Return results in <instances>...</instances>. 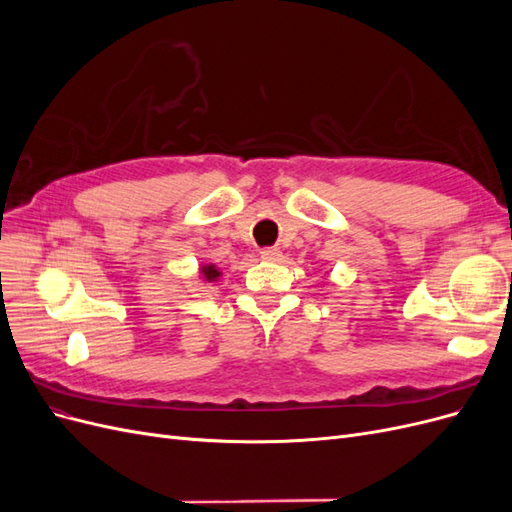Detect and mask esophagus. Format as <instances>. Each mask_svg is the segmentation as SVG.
Instances as JSON below:
<instances>
[{
  "label": "esophagus",
  "mask_w": 512,
  "mask_h": 512,
  "mask_svg": "<svg viewBox=\"0 0 512 512\" xmlns=\"http://www.w3.org/2000/svg\"><path fill=\"white\" fill-rule=\"evenodd\" d=\"M260 256H262V260H269V262H275V260H280L282 252H280V250H277V247H262V250H260Z\"/></svg>",
  "instance_id": "esophagus-1"
}]
</instances>
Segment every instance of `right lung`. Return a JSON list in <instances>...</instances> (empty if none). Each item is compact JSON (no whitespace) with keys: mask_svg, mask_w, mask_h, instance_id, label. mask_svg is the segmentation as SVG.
Instances as JSON below:
<instances>
[{"mask_svg":"<svg viewBox=\"0 0 512 512\" xmlns=\"http://www.w3.org/2000/svg\"><path fill=\"white\" fill-rule=\"evenodd\" d=\"M203 275H205V280H207V282H213L215 277H220V271L215 269L213 265H207V267H203Z\"/></svg>","mask_w":512,"mask_h":512,"instance_id":"1","label":"right lung"}]
</instances>
